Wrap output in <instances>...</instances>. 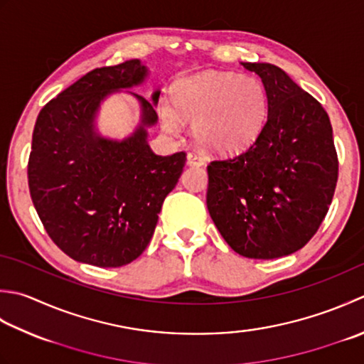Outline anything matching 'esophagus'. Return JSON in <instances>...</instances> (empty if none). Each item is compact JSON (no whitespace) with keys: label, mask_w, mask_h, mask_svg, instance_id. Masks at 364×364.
Instances as JSON below:
<instances>
[{"label":"esophagus","mask_w":364,"mask_h":364,"mask_svg":"<svg viewBox=\"0 0 364 364\" xmlns=\"http://www.w3.org/2000/svg\"><path fill=\"white\" fill-rule=\"evenodd\" d=\"M188 164H189V166H203L205 159L198 153L189 151L188 153Z\"/></svg>","instance_id":"esophagus-1"}]
</instances>
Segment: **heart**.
Returning a JSON list of instances; mask_svg holds the SVG:
<instances>
[{
	"label": "heart",
	"instance_id": "heart-1",
	"mask_svg": "<svg viewBox=\"0 0 364 364\" xmlns=\"http://www.w3.org/2000/svg\"><path fill=\"white\" fill-rule=\"evenodd\" d=\"M173 105L161 104V123L168 134L181 131V118L194 123L196 139L216 153H237L257 140L267 124L269 101L255 77L203 73L183 78L172 91Z\"/></svg>",
	"mask_w": 364,
	"mask_h": 364
}]
</instances>
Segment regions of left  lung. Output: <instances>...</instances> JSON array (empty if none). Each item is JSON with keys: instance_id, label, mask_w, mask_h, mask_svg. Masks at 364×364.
Here are the masks:
<instances>
[{"instance_id": "left-lung-1", "label": "left lung", "mask_w": 364, "mask_h": 364, "mask_svg": "<svg viewBox=\"0 0 364 364\" xmlns=\"http://www.w3.org/2000/svg\"><path fill=\"white\" fill-rule=\"evenodd\" d=\"M243 66L265 85L268 119L243 153L206 167V206L235 252L268 260L314 237L331 205L339 162L322 104L274 64Z\"/></svg>"}]
</instances>
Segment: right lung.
<instances>
[{"label":"right lung","mask_w":364,"mask_h":364,"mask_svg":"<svg viewBox=\"0 0 364 364\" xmlns=\"http://www.w3.org/2000/svg\"><path fill=\"white\" fill-rule=\"evenodd\" d=\"M139 60L91 70L44 105L28 159L31 200L48 237L77 262L123 267L145 251L164 198L180 178L186 153L158 156L146 129L158 119L153 101L137 96L141 123L121 141L95 131V115L112 91L144 82Z\"/></svg>","instance_id":"obj_1"}]
</instances>
